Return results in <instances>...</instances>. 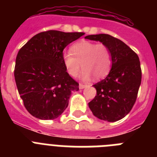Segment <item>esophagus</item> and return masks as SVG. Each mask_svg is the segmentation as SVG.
<instances>
[{"instance_id": "34e87169", "label": "esophagus", "mask_w": 157, "mask_h": 157, "mask_svg": "<svg viewBox=\"0 0 157 157\" xmlns=\"http://www.w3.org/2000/svg\"><path fill=\"white\" fill-rule=\"evenodd\" d=\"M85 87H87L86 85H85V84H82V83H80V85H79V88L81 89H85Z\"/></svg>"}]
</instances>
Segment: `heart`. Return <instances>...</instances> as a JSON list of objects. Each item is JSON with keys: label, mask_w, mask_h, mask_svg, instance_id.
<instances>
[{"label": "heart", "mask_w": 157, "mask_h": 157, "mask_svg": "<svg viewBox=\"0 0 157 157\" xmlns=\"http://www.w3.org/2000/svg\"><path fill=\"white\" fill-rule=\"evenodd\" d=\"M70 52L63 54L62 60L67 72L76 77L81 69V76L88 80L92 76L95 79L103 78L108 75L112 66L111 51L106 44L81 40L70 47Z\"/></svg>", "instance_id": "b5f03b06"}]
</instances>
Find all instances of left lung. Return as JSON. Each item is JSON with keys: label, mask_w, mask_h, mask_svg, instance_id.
<instances>
[{"label": "left lung", "mask_w": 157, "mask_h": 157, "mask_svg": "<svg viewBox=\"0 0 157 157\" xmlns=\"http://www.w3.org/2000/svg\"><path fill=\"white\" fill-rule=\"evenodd\" d=\"M85 39L102 42L112 54V68L104 80L93 85L97 95L89 107L97 118L109 122L122 119L131 111L141 83L137 54L122 40L109 34L89 35Z\"/></svg>", "instance_id": "obj_1"}]
</instances>
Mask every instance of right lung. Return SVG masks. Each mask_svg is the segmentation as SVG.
Segmentation results:
<instances>
[{
    "mask_svg": "<svg viewBox=\"0 0 157 157\" xmlns=\"http://www.w3.org/2000/svg\"><path fill=\"white\" fill-rule=\"evenodd\" d=\"M85 35L48 30L36 34L19 50L14 76L24 105L32 116L53 120L62 114L79 84L63 64V50Z\"/></svg>",
    "mask_w": 157,
    "mask_h": 157,
    "instance_id": "1",
    "label": "right lung"
}]
</instances>
